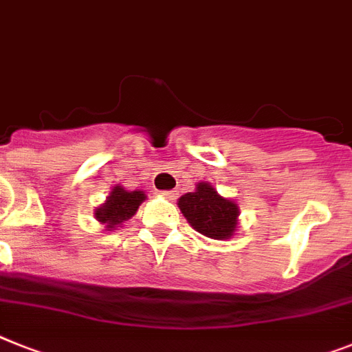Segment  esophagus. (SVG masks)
<instances>
[{"label": "esophagus", "instance_id": "esophagus-1", "mask_svg": "<svg viewBox=\"0 0 352 352\" xmlns=\"http://www.w3.org/2000/svg\"><path fill=\"white\" fill-rule=\"evenodd\" d=\"M162 196L167 197V199H176L178 192L176 190H162Z\"/></svg>", "mask_w": 352, "mask_h": 352}]
</instances>
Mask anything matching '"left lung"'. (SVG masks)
Here are the masks:
<instances>
[{
  "label": "left lung",
  "mask_w": 352,
  "mask_h": 352,
  "mask_svg": "<svg viewBox=\"0 0 352 352\" xmlns=\"http://www.w3.org/2000/svg\"><path fill=\"white\" fill-rule=\"evenodd\" d=\"M178 207L194 230L212 239L230 237L239 216L237 205L232 199L219 196L208 183H197L194 192L183 194Z\"/></svg>",
  "instance_id": "1"
}]
</instances>
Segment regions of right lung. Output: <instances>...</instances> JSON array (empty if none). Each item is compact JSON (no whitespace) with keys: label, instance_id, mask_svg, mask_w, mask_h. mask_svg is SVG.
I'll return each mask as SVG.
<instances>
[{"label":"right lung","instance_id":"right-lung-1","mask_svg":"<svg viewBox=\"0 0 352 352\" xmlns=\"http://www.w3.org/2000/svg\"><path fill=\"white\" fill-rule=\"evenodd\" d=\"M144 199L145 194L142 190L127 192L122 187H115L107 197V201L95 210V217L113 230L117 225L127 221L131 216H135V212L138 210Z\"/></svg>","mask_w":352,"mask_h":352}]
</instances>
